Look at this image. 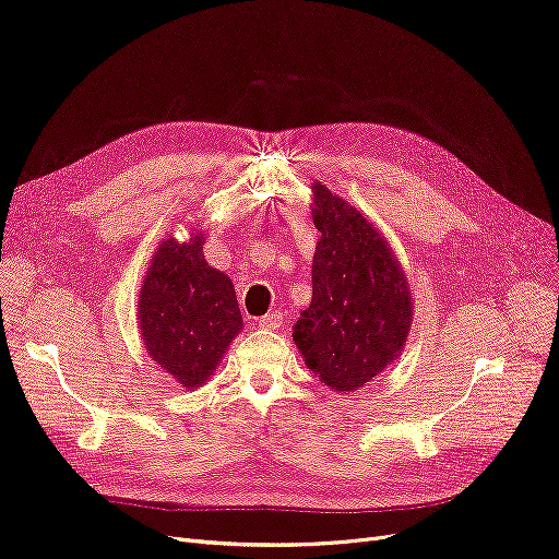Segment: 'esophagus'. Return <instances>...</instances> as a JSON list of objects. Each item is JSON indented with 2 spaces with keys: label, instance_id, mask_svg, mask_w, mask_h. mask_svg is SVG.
Instances as JSON below:
<instances>
[{
  "label": "esophagus",
  "instance_id": "obj_1",
  "mask_svg": "<svg viewBox=\"0 0 559 559\" xmlns=\"http://www.w3.org/2000/svg\"><path fill=\"white\" fill-rule=\"evenodd\" d=\"M281 324H283V312L281 310H272L270 314H262V318L258 320V326L266 329V331H274Z\"/></svg>",
  "mask_w": 559,
  "mask_h": 559
}]
</instances>
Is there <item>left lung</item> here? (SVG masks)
Returning a JSON list of instances; mask_svg holds the SVG:
<instances>
[{
  "instance_id": "left-lung-1",
  "label": "left lung",
  "mask_w": 559,
  "mask_h": 559,
  "mask_svg": "<svg viewBox=\"0 0 559 559\" xmlns=\"http://www.w3.org/2000/svg\"><path fill=\"white\" fill-rule=\"evenodd\" d=\"M312 301L293 337L306 366L337 393L366 388L402 352L411 329L406 276L356 207L314 182Z\"/></svg>"
}]
</instances>
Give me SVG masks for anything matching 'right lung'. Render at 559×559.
I'll return each mask as SVG.
<instances>
[{
	"label": "right lung",
	"mask_w": 559,
	"mask_h": 559,
	"mask_svg": "<svg viewBox=\"0 0 559 559\" xmlns=\"http://www.w3.org/2000/svg\"><path fill=\"white\" fill-rule=\"evenodd\" d=\"M139 329L157 366L187 388L205 383L226 354L241 312L230 278L205 262L201 233L187 245L162 241L143 278Z\"/></svg>",
	"instance_id": "right-lung-1"
}]
</instances>
